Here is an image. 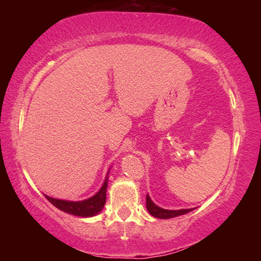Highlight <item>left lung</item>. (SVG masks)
<instances>
[{"label": "left lung", "instance_id": "1", "mask_svg": "<svg viewBox=\"0 0 261 261\" xmlns=\"http://www.w3.org/2000/svg\"><path fill=\"white\" fill-rule=\"evenodd\" d=\"M146 207L147 211L149 212V214L153 215L154 218L158 219H171V218H176V216L187 214L189 212H191L193 208H189V210H178V211H169V210H163L161 207L156 206L154 202L151 200V198L148 197V194L146 196Z\"/></svg>", "mask_w": 261, "mask_h": 261}]
</instances>
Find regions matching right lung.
I'll list each match as a JSON object with an SVG mask.
<instances>
[{"label": "right lung", "instance_id": "add662e5", "mask_svg": "<svg viewBox=\"0 0 261 261\" xmlns=\"http://www.w3.org/2000/svg\"><path fill=\"white\" fill-rule=\"evenodd\" d=\"M107 185H108V177L106 178L102 188L100 191L92 198H88L86 200L83 201H67L55 199V198L48 197L45 194L47 200L51 202L53 205L57 208L65 212V213L82 216V218H87V216H93L98 214L103 208L106 204V192H107Z\"/></svg>", "mask_w": 261, "mask_h": 261}]
</instances>
